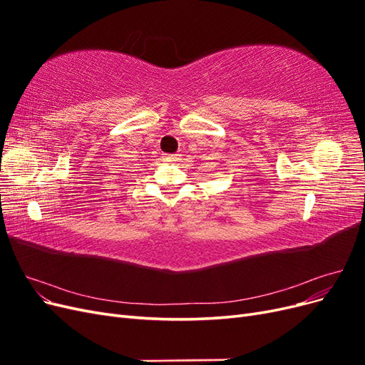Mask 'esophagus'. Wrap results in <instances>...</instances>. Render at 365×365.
Instances as JSON below:
<instances>
[{
	"label": "esophagus",
	"mask_w": 365,
	"mask_h": 365,
	"mask_svg": "<svg viewBox=\"0 0 365 365\" xmlns=\"http://www.w3.org/2000/svg\"><path fill=\"white\" fill-rule=\"evenodd\" d=\"M181 158L178 153H165V155H163V161L169 163V164H173V163H178Z\"/></svg>",
	"instance_id": "34e87169"
}]
</instances>
